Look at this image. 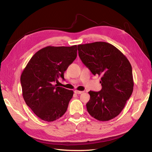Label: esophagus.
Instances as JSON below:
<instances>
[{
    "instance_id": "esophagus-1",
    "label": "esophagus",
    "mask_w": 152,
    "mask_h": 152,
    "mask_svg": "<svg viewBox=\"0 0 152 152\" xmlns=\"http://www.w3.org/2000/svg\"><path fill=\"white\" fill-rule=\"evenodd\" d=\"M74 92H75V93L78 94H82L84 93V91H78V90H75Z\"/></svg>"
}]
</instances>
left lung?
Masks as SVG:
<instances>
[{
  "label": "left lung",
  "mask_w": 152,
  "mask_h": 152,
  "mask_svg": "<svg viewBox=\"0 0 152 152\" xmlns=\"http://www.w3.org/2000/svg\"><path fill=\"white\" fill-rule=\"evenodd\" d=\"M79 56L93 75L102 77V89L90 91L87 112L99 121L118 115L132 93L133 81L130 62L121 50L105 42L78 45Z\"/></svg>",
  "instance_id": "1"
}]
</instances>
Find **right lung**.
Returning a JSON list of instances; mask_svg holds the SVG:
<instances>
[{
  "label": "right lung",
  "mask_w": 152,
  "mask_h": 152,
  "mask_svg": "<svg viewBox=\"0 0 152 152\" xmlns=\"http://www.w3.org/2000/svg\"><path fill=\"white\" fill-rule=\"evenodd\" d=\"M77 56V45L47 46L38 50L21 75L22 94L26 104L41 120L52 122L66 112L73 91L53 85Z\"/></svg>",
  "instance_id": "obj_1"
}]
</instances>
